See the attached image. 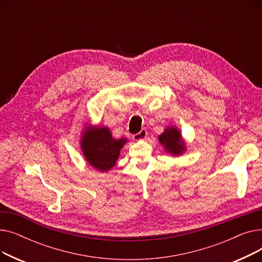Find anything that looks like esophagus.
<instances>
[{
    "mask_svg": "<svg viewBox=\"0 0 262 262\" xmlns=\"http://www.w3.org/2000/svg\"><path fill=\"white\" fill-rule=\"evenodd\" d=\"M146 136H147V132H146V129H141L138 134L134 135L133 137H134V139H135V140H143V139H145V138H146Z\"/></svg>",
    "mask_w": 262,
    "mask_h": 262,
    "instance_id": "1",
    "label": "esophagus"
}]
</instances>
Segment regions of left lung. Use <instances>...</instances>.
I'll return each mask as SVG.
<instances>
[{"instance_id": "8db88e82", "label": "left lung", "mask_w": 262, "mask_h": 262, "mask_svg": "<svg viewBox=\"0 0 262 262\" xmlns=\"http://www.w3.org/2000/svg\"><path fill=\"white\" fill-rule=\"evenodd\" d=\"M158 141L164 147L167 153L172 156H180L186 152V142L182 133L175 126H168L158 137Z\"/></svg>"}]
</instances>
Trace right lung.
I'll return each instance as SVG.
<instances>
[{"label":"right lung","mask_w":262,"mask_h":262,"mask_svg":"<svg viewBox=\"0 0 262 262\" xmlns=\"http://www.w3.org/2000/svg\"><path fill=\"white\" fill-rule=\"evenodd\" d=\"M126 138L116 139L106 126L86 123L81 129L80 148L87 162L95 170L107 172L116 166Z\"/></svg>","instance_id":"obj_1"}]
</instances>
